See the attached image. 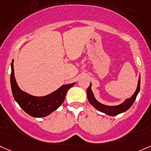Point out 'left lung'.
Here are the masks:
<instances>
[{"label":"left lung","instance_id":"left-lung-1","mask_svg":"<svg viewBox=\"0 0 151 151\" xmlns=\"http://www.w3.org/2000/svg\"><path fill=\"white\" fill-rule=\"evenodd\" d=\"M139 88H140V77H139L137 90H136L134 95H133L131 98H129V99H127L126 101L124 103H122V104L116 106H106V105H104L101 104V103H99L98 101H97L96 98H95L94 96H93V92H92L91 90V84H90V86L88 87V90H87V94H88V98L90 104H91L92 106H94L97 110H98L101 112H103V113L104 114H108V115L109 116H116L118 115V114L126 111L127 110H128V109L131 107L132 105L133 104V103L135 101L136 97H137V94H138L139 91Z\"/></svg>","mask_w":151,"mask_h":151}]
</instances>
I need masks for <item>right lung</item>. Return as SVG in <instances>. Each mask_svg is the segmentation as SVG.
<instances>
[{
	"label": "right lung",
	"instance_id": "right-lung-1",
	"mask_svg": "<svg viewBox=\"0 0 151 151\" xmlns=\"http://www.w3.org/2000/svg\"><path fill=\"white\" fill-rule=\"evenodd\" d=\"M14 61L12 63V74H11V85H12V94L15 101L18 103L20 107L33 117H44L51 114L56 110L63 102L66 92L71 88L74 83L69 85H63L57 90L43 97H36L27 94L22 91L19 88L15 77H14Z\"/></svg>",
	"mask_w": 151,
	"mask_h": 151
}]
</instances>
